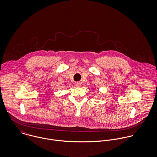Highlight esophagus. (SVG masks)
Returning a JSON list of instances; mask_svg holds the SVG:
<instances>
[{
  "label": "esophagus",
  "mask_w": 157,
  "mask_h": 157,
  "mask_svg": "<svg viewBox=\"0 0 157 157\" xmlns=\"http://www.w3.org/2000/svg\"><path fill=\"white\" fill-rule=\"evenodd\" d=\"M76 86L77 87H80V86H81V82H76Z\"/></svg>",
  "instance_id": "34e87169"
}]
</instances>
